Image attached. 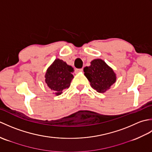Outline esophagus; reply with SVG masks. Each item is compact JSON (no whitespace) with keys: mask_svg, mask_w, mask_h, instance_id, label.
<instances>
[{"mask_svg":"<svg viewBox=\"0 0 152 152\" xmlns=\"http://www.w3.org/2000/svg\"><path fill=\"white\" fill-rule=\"evenodd\" d=\"M83 70L82 69H76L75 70V72H82V71Z\"/></svg>","mask_w":152,"mask_h":152,"instance_id":"34e87169","label":"esophagus"}]
</instances>
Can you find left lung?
Masks as SVG:
<instances>
[{"label": "left lung", "instance_id": "1", "mask_svg": "<svg viewBox=\"0 0 152 152\" xmlns=\"http://www.w3.org/2000/svg\"><path fill=\"white\" fill-rule=\"evenodd\" d=\"M90 63L91 65L83 69L84 75L93 89L99 93H105L116 82L115 73L102 59H95Z\"/></svg>", "mask_w": 152, "mask_h": 152}]
</instances>
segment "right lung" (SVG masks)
Instances as JSON below:
<instances>
[{"label":"right lung","mask_w":152,"mask_h":152,"mask_svg":"<svg viewBox=\"0 0 152 152\" xmlns=\"http://www.w3.org/2000/svg\"><path fill=\"white\" fill-rule=\"evenodd\" d=\"M73 68L66 62L56 59L48 68L45 74V82L53 94L58 96L63 93L64 89H68L74 78Z\"/></svg>","instance_id":"add662e5"}]
</instances>
